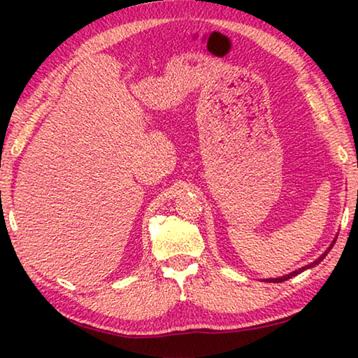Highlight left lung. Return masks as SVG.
<instances>
[{
	"label": "left lung",
	"instance_id": "1",
	"mask_svg": "<svg viewBox=\"0 0 358 358\" xmlns=\"http://www.w3.org/2000/svg\"><path fill=\"white\" fill-rule=\"evenodd\" d=\"M333 245H335V241H333V243L330 245V248H329V250H327L324 254H322V256H320L317 260H314V262L313 264H310V265H306V266H303V268H300V270H295V271H292V273H289V275H286V276H282V278H275V280H273V278H271V280H265V281H268V282H282V281H287V280H290V278H292V276H295V275H299V273H301V271L303 270H306V268H311V266H314V265H317L319 262H320V260H324V257L327 256V252H329L330 250H331V246Z\"/></svg>",
	"mask_w": 358,
	"mask_h": 358
}]
</instances>
